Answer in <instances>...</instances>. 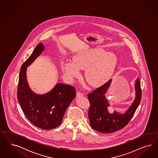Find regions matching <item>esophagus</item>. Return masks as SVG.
<instances>
[{
  "label": "esophagus",
  "mask_w": 158,
  "mask_h": 158,
  "mask_svg": "<svg viewBox=\"0 0 158 158\" xmlns=\"http://www.w3.org/2000/svg\"><path fill=\"white\" fill-rule=\"evenodd\" d=\"M81 96H83V94L79 91H77V97H81Z\"/></svg>",
  "instance_id": "34e87169"
}]
</instances>
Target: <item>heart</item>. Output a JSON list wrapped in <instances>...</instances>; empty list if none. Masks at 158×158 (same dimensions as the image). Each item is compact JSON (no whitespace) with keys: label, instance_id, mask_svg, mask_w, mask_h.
Wrapping results in <instances>:
<instances>
[{"label":"heart","instance_id":"b5f03b06","mask_svg":"<svg viewBox=\"0 0 158 158\" xmlns=\"http://www.w3.org/2000/svg\"><path fill=\"white\" fill-rule=\"evenodd\" d=\"M118 58L112 52L102 48L82 50L73 57V61H67L63 65L64 75L69 81L79 75L80 69H85V77L91 86H98L107 81L115 71Z\"/></svg>","mask_w":158,"mask_h":158}]
</instances>
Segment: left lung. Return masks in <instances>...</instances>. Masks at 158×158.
I'll use <instances>...</instances> for the list:
<instances>
[{
	"label": "left lung",
	"instance_id": "8db88e82",
	"mask_svg": "<svg viewBox=\"0 0 158 158\" xmlns=\"http://www.w3.org/2000/svg\"><path fill=\"white\" fill-rule=\"evenodd\" d=\"M111 81L112 79L87 95L90 104L89 110L90 124L93 129L103 133H111L123 129L132 118L141 100L140 81L137 78L134 85L135 97L129 109L123 114L116 111L110 113L108 110L110 104L105 94Z\"/></svg>",
	"mask_w": 158,
	"mask_h": 158
}]
</instances>
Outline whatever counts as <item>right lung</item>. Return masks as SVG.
I'll list each match as a JSON object with an SVG mask.
<instances>
[{
  "instance_id": "1",
  "label": "right lung",
  "mask_w": 158,
  "mask_h": 158,
  "mask_svg": "<svg viewBox=\"0 0 158 158\" xmlns=\"http://www.w3.org/2000/svg\"><path fill=\"white\" fill-rule=\"evenodd\" d=\"M44 49L39 43L31 56L21 67L17 98L27 119L35 126L43 130L56 128L62 122L68 106L76 96L74 87L58 83L47 93L40 95L31 90L27 79V67Z\"/></svg>"
}]
</instances>
